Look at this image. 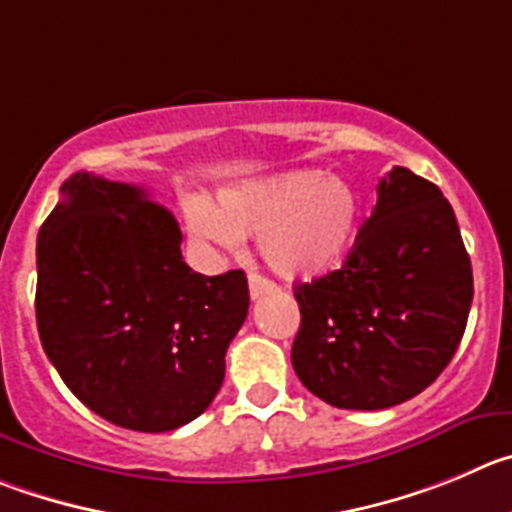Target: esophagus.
<instances>
[{
    "label": "esophagus",
    "mask_w": 512,
    "mask_h": 512,
    "mask_svg": "<svg viewBox=\"0 0 512 512\" xmlns=\"http://www.w3.org/2000/svg\"><path fill=\"white\" fill-rule=\"evenodd\" d=\"M278 290V285L272 283V280L262 278V275H257V272H252L250 275V298L252 300H260L262 295L267 293H275Z\"/></svg>",
    "instance_id": "esophagus-1"
}]
</instances>
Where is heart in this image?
<instances>
[{"mask_svg":"<svg viewBox=\"0 0 512 512\" xmlns=\"http://www.w3.org/2000/svg\"><path fill=\"white\" fill-rule=\"evenodd\" d=\"M364 199L356 186L323 169H295L227 186L217 204L194 197L186 224L197 240L237 252L242 237H260V255L285 280L331 272L356 242Z\"/></svg>","mask_w":512,"mask_h":512,"instance_id":"heart-1","label":"heart"}]
</instances>
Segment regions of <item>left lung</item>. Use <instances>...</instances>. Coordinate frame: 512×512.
<instances>
[{"label": "left lung", "mask_w": 512, "mask_h": 512, "mask_svg": "<svg viewBox=\"0 0 512 512\" xmlns=\"http://www.w3.org/2000/svg\"><path fill=\"white\" fill-rule=\"evenodd\" d=\"M295 300L293 369L310 394L374 412L427 389L472 305L470 255L439 186L394 166L341 270L295 285Z\"/></svg>", "instance_id": "left-lung-1"}]
</instances>
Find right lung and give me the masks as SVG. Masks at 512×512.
Instances as JSON below:
<instances>
[{"label": "right lung", "instance_id": "1", "mask_svg": "<svg viewBox=\"0 0 512 512\" xmlns=\"http://www.w3.org/2000/svg\"><path fill=\"white\" fill-rule=\"evenodd\" d=\"M37 234V331L68 389L136 432L197 419L250 308L242 270L199 275L174 214L146 189L70 176Z\"/></svg>", "mask_w": 512, "mask_h": 512}]
</instances>
